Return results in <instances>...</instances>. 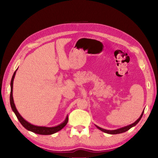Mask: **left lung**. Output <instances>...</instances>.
Masks as SVG:
<instances>
[{
  "mask_svg": "<svg viewBox=\"0 0 158 158\" xmlns=\"http://www.w3.org/2000/svg\"><path fill=\"white\" fill-rule=\"evenodd\" d=\"M143 113H144V110L143 111L142 114L140 115V117H139V118L137 119L136 122L135 123H133L132 124H130V125L129 126H125V127H121V128L119 129H117V130H105V129H103V128H101V127H100L98 126H96L100 130L102 131V132H105V133H107V134H110V135H117V134H120V133H123V132H126V131H127L128 130H130L131 127H132L133 126H136L137 123H138L139 122V121L140 120V119H141V117L143 115Z\"/></svg>",
  "mask_w": 158,
  "mask_h": 158,
  "instance_id": "8db88e82",
  "label": "left lung"
}]
</instances>
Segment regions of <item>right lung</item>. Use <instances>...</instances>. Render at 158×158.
<instances>
[{
	"instance_id": "add662e5",
	"label": "right lung",
	"mask_w": 158,
	"mask_h": 158,
	"mask_svg": "<svg viewBox=\"0 0 158 158\" xmlns=\"http://www.w3.org/2000/svg\"><path fill=\"white\" fill-rule=\"evenodd\" d=\"M18 70V69H17ZM17 70L15 71V73H13L11 81V93H10V105H11V109L13 110V111L14 112L15 114V115L17 117V118L18 119L19 121V122L21 123L22 125L25 127L26 130H28L29 131H31L32 132H35L36 134H39V135H52V134H54L57 132H58L60 130H62L64 127L66 123H68L69 118L68 116L66 117V119L64 121V122L60 123V125L55 126V127H45V126H35L32 125V124L28 122L27 121H26L23 117L20 115V114L17 110L16 107L15 106L14 101H13V80H14V77L15 75V73Z\"/></svg>"
}]
</instances>
